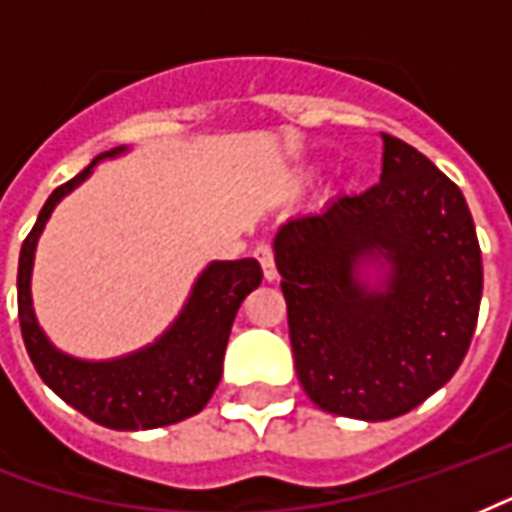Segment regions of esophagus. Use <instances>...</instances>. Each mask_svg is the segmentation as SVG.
Returning a JSON list of instances; mask_svg holds the SVG:
<instances>
[{"mask_svg":"<svg viewBox=\"0 0 512 512\" xmlns=\"http://www.w3.org/2000/svg\"><path fill=\"white\" fill-rule=\"evenodd\" d=\"M255 257L260 268H263V276H266V282H274L276 279V266H274V249L268 244H260L255 249Z\"/></svg>","mask_w":512,"mask_h":512,"instance_id":"obj_1","label":"esophagus"}]
</instances>
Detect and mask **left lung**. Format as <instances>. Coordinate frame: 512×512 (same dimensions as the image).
<instances>
[{
	"instance_id": "left-lung-1",
	"label": "left lung",
	"mask_w": 512,
	"mask_h": 512,
	"mask_svg": "<svg viewBox=\"0 0 512 512\" xmlns=\"http://www.w3.org/2000/svg\"><path fill=\"white\" fill-rule=\"evenodd\" d=\"M380 184L274 236L295 372L325 412L391 420L456 374L483 295L475 222L453 181L382 135Z\"/></svg>"
}]
</instances>
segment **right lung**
<instances>
[{"label": "right lung", "instance_id": "add662e5", "mask_svg": "<svg viewBox=\"0 0 512 512\" xmlns=\"http://www.w3.org/2000/svg\"><path fill=\"white\" fill-rule=\"evenodd\" d=\"M127 151L130 146L102 151L89 168L45 200L18 257V320L34 369L59 399L105 429L146 431L192 418L206 407L222 380L225 347L238 306L263 282V271L252 257L208 263L189 290L179 317L154 342L135 352L108 361H86L59 350L34 314L32 268L37 241L54 208L92 176L94 165L116 160Z\"/></svg>", "mask_w": 512, "mask_h": 512}]
</instances>
